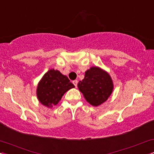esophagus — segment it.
Listing matches in <instances>:
<instances>
[{"instance_id":"1","label":"esophagus","mask_w":154,"mask_h":154,"mask_svg":"<svg viewBox=\"0 0 154 154\" xmlns=\"http://www.w3.org/2000/svg\"><path fill=\"white\" fill-rule=\"evenodd\" d=\"M77 83H78V81H77V80H74L73 81V84L75 85V86L76 88H77Z\"/></svg>"}]
</instances>
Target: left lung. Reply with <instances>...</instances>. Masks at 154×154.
<instances>
[{
    "instance_id": "1",
    "label": "left lung",
    "mask_w": 154,
    "mask_h": 154,
    "mask_svg": "<svg viewBox=\"0 0 154 154\" xmlns=\"http://www.w3.org/2000/svg\"><path fill=\"white\" fill-rule=\"evenodd\" d=\"M85 100L93 106L106 101L114 90L110 75L98 66H92L85 72V77L77 84Z\"/></svg>"
}]
</instances>
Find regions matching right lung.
<instances>
[{"label":"right lung","mask_w":154,"mask_h":154,"mask_svg":"<svg viewBox=\"0 0 154 154\" xmlns=\"http://www.w3.org/2000/svg\"><path fill=\"white\" fill-rule=\"evenodd\" d=\"M75 85L66 75L59 70L51 69L43 76L36 90L37 98L40 103L48 108H52L61 100L66 92Z\"/></svg>","instance_id":"obj_1"}]
</instances>
